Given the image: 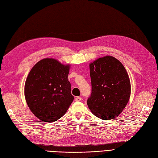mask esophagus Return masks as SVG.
<instances>
[{"instance_id": "esophagus-1", "label": "esophagus", "mask_w": 158, "mask_h": 158, "mask_svg": "<svg viewBox=\"0 0 158 158\" xmlns=\"http://www.w3.org/2000/svg\"><path fill=\"white\" fill-rule=\"evenodd\" d=\"M75 101H81V97H77L75 98Z\"/></svg>"}]
</instances>
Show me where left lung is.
Returning <instances> with one entry per match:
<instances>
[{
	"instance_id": "obj_1",
	"label": "left lung",
	"mask_w": 158,
	"mask_h": 158,
	"mask_svg": "<svg viewBox=\"0 0 158 158\" xmlns=\"http://www.w3.org/2000/svg\"><path fill=\"white\" fill-rule=\"evenodd\" d=\"M91 94L87 101L91 112L103 120L118 117L127 105L131 83L126 69L114 57L106 56L89 64Z\"/></svg>"
}]
</instances>
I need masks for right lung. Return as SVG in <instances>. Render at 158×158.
<instances>
[{
    "label": "right lung",
    "instance_id": "obj_1",
    "mask_svg": "<svg viewBox=\"0 0 158 158\" xmlns=\"http://www.w3.org/2000/svg\"><path fill=\"white\" fill-rule=\"evenodd\" d=\"M70 64L45 58L31 69L25 81L24 94L34 115L45 122H54L66 113L74 100L68 80Z\"/></svg>",
    "mask_w": 158,
    "mask_h": 158
}]
</instances>
